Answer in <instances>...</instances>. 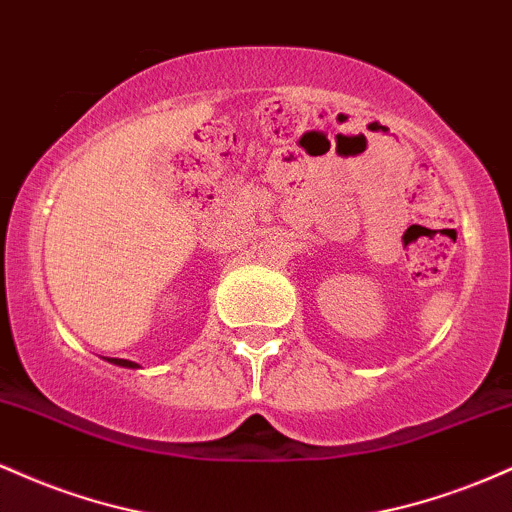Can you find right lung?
<instances>
[{
    "mask_svg": "<svg viewBox=\"0 0 512 512\" xmlns=\"http://www.w3.org/2000/svg\"><path fill=\"white\" fill-rule=\"evenodd\" d=\"M110 363H115V366H122V368H139V363H134V361H127V358H108Z\"/></svg>",
    "mask_w": 512,
    "mask_h": 512,
    "instance_id": "1",
    "label": "right lung"
}]
</instances>
